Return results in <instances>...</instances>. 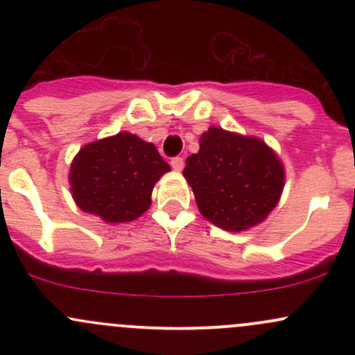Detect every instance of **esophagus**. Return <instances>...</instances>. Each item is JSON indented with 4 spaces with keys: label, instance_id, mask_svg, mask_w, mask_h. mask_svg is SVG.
<instances>
[{
    "label": "esophagus",
    "instance_id": "1",
    "mask_svg": "<svg viewBox=\"0 0 355 355\" xmlns=\"http://www.w3.org/2000/svg\"><path fill=\"white\" fill-rule=\"evenodd\" d=\"M170 164H171V168H173V170L182 171V170H184V157H180V156L171 157Z\"/></svg>",
    "mask_w": 355,
    "mask_h": 355
}]
</instances>
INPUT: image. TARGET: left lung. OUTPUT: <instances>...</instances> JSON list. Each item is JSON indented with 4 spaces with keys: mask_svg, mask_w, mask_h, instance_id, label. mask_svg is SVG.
Instances as JSON below:
<instances>
[{
    "mask_svg": "<svg viewBox=\"0 0 355 355\" xmlns=\"http://www.w3.org/2000/svg\"><path fill=\"white\" fill-rule=\"evenodd\" d=\"M185 164L200 214L228 232L266 220L284 191V164L257 137L209 127L200 135L199 153Z\"/></svg>",
    "mask_w": 355,
    "mask_h": 355,
    "instance_id": "obj_1",
    "label": "left lung"
}]
</instances>
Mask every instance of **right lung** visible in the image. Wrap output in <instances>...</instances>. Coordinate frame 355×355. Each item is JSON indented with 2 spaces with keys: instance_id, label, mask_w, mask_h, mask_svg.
Returning <instances> with one entry per match:
<instances>
[{
  "instance_id": "1",
  "label": "right lung",
  "mask_w": 355,
  "mask_h": 355,
  "mask_svg": "<svg viewBox=\"0 0 355 355\" xmlns=\"http://www.w3.org/2000/svg\"><path fill=\"white\" fill-rule=\"evenodd\" d=\"M170 171L156 146L120 132L84 146L70 166V191L84 213L125 223L151 206L155 184Z\"/></svg>"
}]
</instances>
